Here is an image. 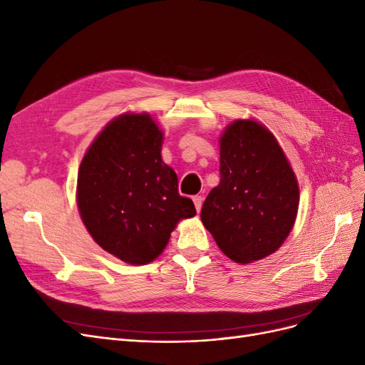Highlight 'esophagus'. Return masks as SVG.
<instances>
[{
    "label": "esophagus",
    "mask_w": 365,
    "mask_h": 365,
    "mask_svg": "<svg viewBox=\"0 0 365 365\" xmlns=\"http://www.w3.org/2000/svg\"><path fill=\"white\" fill-rule=\"evenodd\" d=\"M202 201H204V197H202V196H193V202H195V208H196V212H197V213L201 212Z\"/></svg>",
    "instance_id": "obj_1"
}]
</instances>
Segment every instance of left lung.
Returning <instances> with one entry per match:
<instances>
[{
    "mask_svg": "<svg viewBox=\"0 0 365 365\" xmlns=\"http://www.w3.org/2000/svg\"><path fill=\"white\" fill-rule=\"evenodd\" d=\"M220 182L201 220L227 257L247 264L277 251L295 224L300 190L272 132L254 118L231 121L219 137Z\"/></svg>",
    "mask_w": 365,
    "mask_h": 365,
    "instance_id": "obj_1",
    "label": "left lung"
}]
</instances>
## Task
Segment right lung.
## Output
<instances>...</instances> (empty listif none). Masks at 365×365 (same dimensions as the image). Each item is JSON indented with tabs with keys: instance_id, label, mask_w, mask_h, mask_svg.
<instances>
[{
	"instance_id": "1",
	"label": "right lung",
	"mask_w": 365,
	"mask_h": 365,
	"mask_svg": "<svg viewBox=\"0 0 365 365\" xmlns=\"http://www.w3.org/2000/svg\"><path fill=\"white\" fill-rule=\"evenodd\" d=\"M164 132L148 113H125L98 132L77 173L76 201L96 244L130 264L155 260L180 220L196 215L161 158Z\"/></svg>"
}]
</instances>
